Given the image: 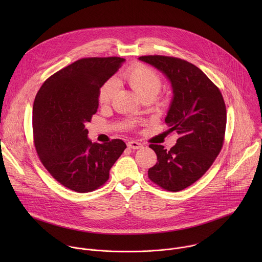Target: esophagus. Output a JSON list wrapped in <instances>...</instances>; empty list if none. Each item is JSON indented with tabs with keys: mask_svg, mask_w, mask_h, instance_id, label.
I'll return each mask as SVG.
<instances>
[{
	"mask_svg": "<svg viewBox=\"0 0 262 262\" xmlns=\"http://www.w3.org/2000/svg\"><path fill=\"white\" fill-rule=\"evenodd\" d=\"M127 146L129 148H132V149H140V148L143 147V145L141 143L137 142V141H129V142H127Z\"/></svg>",
	"mask_w": 262,
	"mask_h": 262,
	"instance_id": "34e87169",
	"label": "esophagus"
}]
</instances>
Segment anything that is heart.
Here are the masks:
<instances>
[{
	"mask_svg": "<svg viewBox=\"0 0 262 262\" xmlns=\"http://www.w3.org/2000/svg\"><path fill=\"white\" fill-rule=\"evenodd\" d=\"M119 82L127 84L142 98H155L162 90L163 81L160 73L152 67L136 63L127 67L119 74ZM117 83L115 79L105 81L98 91V102L100 105H108L117 93Z\"/></svg>",
	"mask_w": 262,
	"mask_h": 262,
	"instance_id": "obj_1",
	"label": "heart"
}]
</instances>
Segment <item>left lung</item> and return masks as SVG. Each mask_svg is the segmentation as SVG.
I'll return each instance as SVG.
<instances>
[{
    "label": "left lung",
    "mask_w": 262,
    "mask_h": 262,
    "mask_svg": "<svg viewBox=\"0 0 262 262\" xmlns=\"http://www.w3.org/2000/svg\"><path fill=\"white\" fill-rule=\"evenodd\" d=\"M139 59L163 71L172 84L174 97L165 121L179 138L170 150L149 145L158 162L148 177L166 191L178 192L201 178L221 152L227 122L225 101L206 74L188 61L160 55Z\"/></svg>",
    "instance_id": "8db88e82"
}]
</instances>
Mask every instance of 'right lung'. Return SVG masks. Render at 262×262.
I'll list each match as a JSON object with an SVG mask.
<instances>
[{
	"mask_svg": "<svg viewBox=\"0 0 262 262\" xmlns=\"http://www.w3.org/2000/svg\"><path fill=\"white\" fill-rule=\"evenodd\" d=\"M119 57L83 58L51 76L33 104V138L49 173L77 193L99 189L126 148L120 139L92 143L85 127L98 107V91L121 67Z\"/></svg>",
	"mask_w": 262,
	"mask_h": 262,
	"instance_id": "add662e5",
	"label": "right lung"
}]
</instances>
